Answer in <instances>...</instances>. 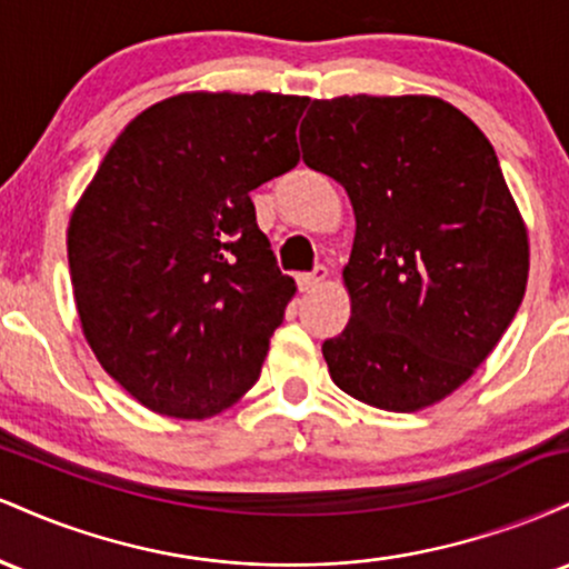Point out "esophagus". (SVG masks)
Segmentation results:
<instances>
[{
	"mask_svg": "<svg viewBox=\"0 0 569 569\" xmlns=\"http://www.w3.org/2000/svg\"><path fill=\"white\" fill-rule=\"evenodd\" d=\"M326 278H329V270H326V267H316L312 272H302V276H297L299 291H312L316 286H321Z\"/></svg>",
	"mask_w": 569,
	"mask_h": 569,
	"instance_id": "obj_1",
	"label": "esophagus"
}]
</instances>
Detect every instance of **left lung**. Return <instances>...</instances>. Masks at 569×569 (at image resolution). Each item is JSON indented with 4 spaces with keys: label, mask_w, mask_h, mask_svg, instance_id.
<instances>
[{
    "label": "left lung",
    "mask_w": 569,
    "mask_h": 569,
    "mask_svg": "<svg viewBox=\"0 0 569 569\" xmlns=\"http://www.w3.org/2000/svg\"><path fill=\"white\" fill-rule=\"evenodd\" d=\"M299 141L356 213L350 321L323 342L331 380L377 409L433 407L495 350L530 276L492 143L436 96L316 98Z\"/></svg>",
    "instance_id": "obj_1"
}]
</instances>
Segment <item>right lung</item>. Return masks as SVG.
Segmentation results:
<instances>
[{
	"mask_svg": "<svg viewBox=\"0 0 569 569\" xmlns=\"http://www.w3.org/2000/svg\"><path fill=\"white\" fill-rule=\"evenodd\" d=\"M305 96L192 90L128 122L69 219L82 335L141 407L206 420L257 382L291 302L251 189L299 162Z\"/></svg>",
	"mask_w": 569,
	"mask_h": 569,
	"instance_id": "obj_1",
	"label": "right lung"
}]
</instances>
